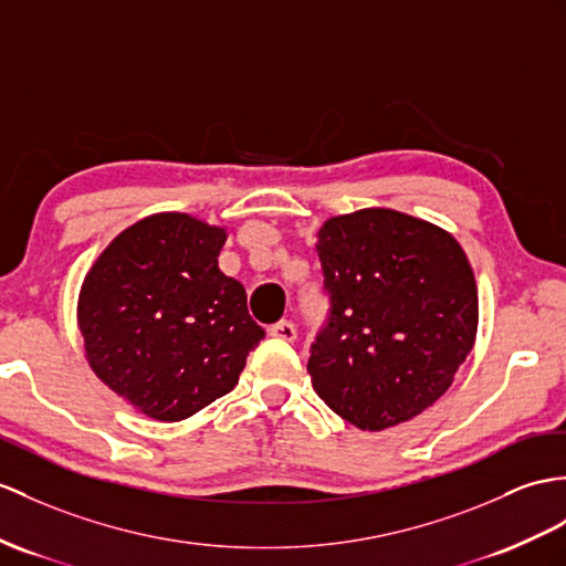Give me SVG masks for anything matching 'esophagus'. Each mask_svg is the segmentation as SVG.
<instances>
[{"label": "esophagus", "mask_w": 566, "mask_h": 566, "mask_svg": "<svg viewBox=\"0 0 566 566\" xmlns=\"http://www.w3.org/2000/svg\"><path fill=\"white\" fill-rule=\"evenodd\" d=\"M269 334L273 336V338H281V340H287V343H293L295 338H297V331H295V324L293 322H279V324H273L271 328H269Z\"/></svg>", "instance_id": "34e87169"}]
</instances>
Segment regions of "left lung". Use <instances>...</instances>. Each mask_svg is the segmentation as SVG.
Returning a JSON list of instances; mask_svg holds the SVG:
<instances>
[{"label": "left lung", "mask_w": 566, "mask_h": 566, "mask_svg": "<svg viewBox=\"0 0 566 566\" xmlns=\"http://www.w3.org/2000/svg\"><path fill=\"white\" fill-rule=\"evenodd\" d=\"M328 322L307 371L360 430L420 416L451 387L478 334L475 275L451 232L394 209L334 216L316 232Z\"/></svg>", "instance_id": "left-lung-1"}]
</instances>
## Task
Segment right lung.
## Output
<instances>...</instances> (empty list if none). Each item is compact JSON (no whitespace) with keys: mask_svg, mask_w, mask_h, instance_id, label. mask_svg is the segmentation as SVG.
Instances as JSON below:
<instances>
[{"mask_svg":"<svg viewBox=\"0 0 566 566\" xmlns=\"http://www.w3.org/2000/svg\"><path fill=\"white\" fill-rule=\"evenodd\" d=\"M226 238L189 213H154L122 230L81 285L91 369L148 418L179 422L235 389L264 338L242 283L218 269Z\"/></svg>","mask_w":566,"mask_h":566,"instance_id":"1","label":"right lung"}]
</instances>
